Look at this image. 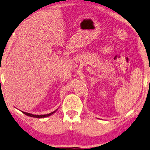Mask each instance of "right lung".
Listing matches in <instances>:
<instances>
[{
  "label": "right lung",
  "mask_w": 150,
  "mask_h": 150,
  "mask_svg": "<svg viewBox=\"0 0 150 150\" xmlns=\"http://www.w3.org/2000/svg\"><path fill=\"white\" fill-rule=\"evenodd\" d=\"M52 111V112H51L50 113H48V114H45V115H34V114H32V113H26V112H23V111H22V113H23L25 115H28V116H30V117H37V118H42V117H48L50 116V115H52L53 113H54L55 111Z\"/></svg>",
  "instance_id": "right-lung-1"
}]
</instances>
